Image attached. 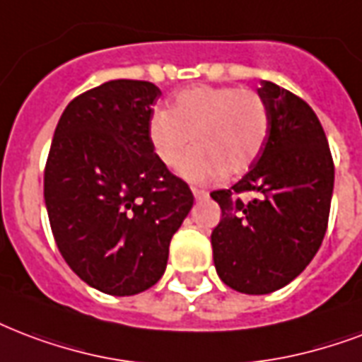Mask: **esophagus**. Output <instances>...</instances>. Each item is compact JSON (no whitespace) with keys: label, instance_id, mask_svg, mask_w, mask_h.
Wrapping results in <instances>:
<instances>
[{"label":"esophagus","instance_id":"34e87169","mask_svg":"<svg viewBox=\"0 0 362 362\" xmlns=\"http://www.w3.org/2000/svg\"><path fill=\"white\" fill-rule=\"evenodd\" d=\"M192 192L195 199H206V197H209V193H206L205 189H199V187H192Z\"/></svg>","mask_w":362,"mask_h":362}]
</instances>
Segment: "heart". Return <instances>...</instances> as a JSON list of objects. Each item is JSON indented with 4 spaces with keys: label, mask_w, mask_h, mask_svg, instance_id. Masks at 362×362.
Returning <instances> with one entry per match:
<instances>
[{
    "label": "heart",
    "mask_w": 362,
    "mask_h": 362,
    "mask_svg": "<svg viewBox=\"0 0 362 362\" xmlns=\"http://www.w3.org/2000/svg\"><path fill=\"white\" fill-rule=\"evenodd\" d=\"M269 131L266 102L237 87H192L178 93L169 112H156L148 123L151 151L161 165H173L192 138V148L176 163L186 180L206 184L247 173L260 157Z\"/></svg>",
    "instance_id": "1"
}]
</instances>
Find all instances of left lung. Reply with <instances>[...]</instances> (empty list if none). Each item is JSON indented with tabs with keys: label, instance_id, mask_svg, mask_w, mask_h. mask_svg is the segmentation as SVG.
I'll return each mask as SVG.
<instances>
[{
	"label": "left lung",
	"instance_id": "obj_1",
	"mask_svg": "<svg viewBox=\"0 0 362 362\" xmlns=\"http://www.w3.org/2000/svg\"><path fill=\"white\" fill-rule=\"evenodd\" d=\"M269 131L260 157L230 189L211 197L222 209L212 230L220 279L237 292L269 294L308 267L327 233L334 163L315 112L291 90L262 81ZM257 193L245 204L239 192Z\"/></svg>",
	"mask_w": 362,
	"mask_h": 362
}]
</instances>
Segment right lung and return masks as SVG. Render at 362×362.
<instances>
[{"mask_svg": "<svg viewBox=\"0 0 362 362\" xmlns=\"http://www.w3.org/2000/svg\"><path fill=\"white\" fill-rule=\"evenodd\" d=\"M161 96L150 81L114 79L60 115L43 195L71 272L96 291L132 296L161 279L169 245L193 205L186 182L151 151L148 123Z\"/></svg>", "mask_w": 362, "mask_h": 362, "instance_id": "obj_1", "label": "right lung"}]
</instances>
